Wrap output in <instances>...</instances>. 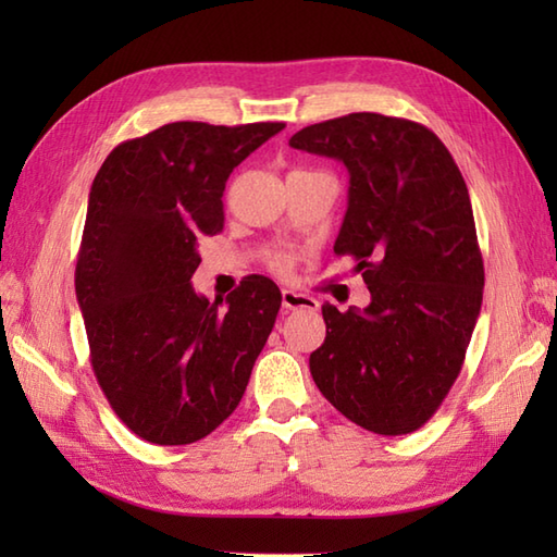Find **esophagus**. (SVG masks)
<instances>
[{"label":"esophagus","instance_id":"1","mask_svg":"<svg viewBox=\"0 0 557 557\" xmlns=\"http://www.w3.org/2000/svg\"><path fill=\"white\" fill-rule=\"evenodd\" d=\"M282 306H285L287 311H315L318 309V301L313 297H309V294H299L294 289H285L282 292Z\"/></svg>","mask_w":557,"mask_h":557}]
</instances>
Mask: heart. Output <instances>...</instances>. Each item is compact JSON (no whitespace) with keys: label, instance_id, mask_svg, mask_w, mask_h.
Here are the masks:
<instances>
[{"label":"heart","instance_id":"obj_1","mask_svg":"<svg viewBox=\"0 0 557 557\" xmlns=\"http://www.w3.org/2000/svg\"><path fill=\"white\" fill-rule=\"evenodd\" d=\"M268 263H270V268H272V270H277V272H289V270H292V265H294V256H292L289 251H275V253H270Z\"/></svg>","mask_w":557,"mask_h":557}]
</instances>
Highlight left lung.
I'll use <instances>...</instances> for the list:
<instances>
[{
	"mask_svg": "<svg viewBox=\"0 0 557 557\" xmlns=\"http://www.w3.org/2000/svg\"><path fill=\"white\" fill-rule=\"evenodd\" d=\"M289 146L347 168L335 253L357 258L371 292L363 311L323 306L313 381L366 431H417L457 381L481 311L483 258L465 176L431 128L375 112L311 124Z\"/></svg>",
	"mask_w": 557,
	"mask_h": 557,
	"instance_id": "1",
	"label": "left lung"
}]
</instances>
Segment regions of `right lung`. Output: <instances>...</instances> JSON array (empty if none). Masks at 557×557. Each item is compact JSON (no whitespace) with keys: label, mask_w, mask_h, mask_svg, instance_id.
<instances>
[{"label":"right lung","mask_w":557,"mask_h":557,"mask_svg":"<svg viewBox=\"0 0 557 557\" xmlns=\"http://www.w3.org/2000/svg\"><path fill=\"white\" fill-rule=\"evenodd\" d=\"M282 122H174L124 140L90 186L76 299L90 363L116 417L156 445L212 433L244 397L282 304L263 275L198 297V239L222 232L230 174Z\"/></svg>","instance_id":"right-lung-1"}]
</instances>
